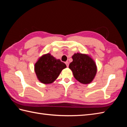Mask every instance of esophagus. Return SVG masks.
<instances>
[{"label":"esophagus","mask_w":127,"mask_h":127,"mask_svg":"<svg viewBox=\"0 0 127 127\" xmlns=\"http://www.w3.org/2000/svg\"><path fill=\"white\" fill-rule=\"evenodd\" d=\"M65 63V64L66 65V66L68 67L69 66V62H66Z\"/></svg>","instance_id":"obj_1"}]
</instances>
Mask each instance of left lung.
<instances>
[{"instance_id": "obj_1", "label": "left lung", "mask_w": 127, "mask_h": 127, "mask_svg": "<svg viewBox=\"0 0 127 127\" xmlns=\"http://www.w3.org/2000/svg\"><path fill=\"white\" fill-rule=\"evenodd\" d=\"M72 62L69 68L78 81L88 84L92 81L96 73V66L92 59L87 55L76 53L72 56Z\"/></svg>"}]
</instances>
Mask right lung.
I'll use <instances>...</instances> for the list:
<instances>
[{
  "label": "right lung",
  "mask_w": 127,
  "mask_h": 127,
  "mask_svg": "<svg viewBox=\"0 0 127 127\" xmlns=\"http://www.w3.org/2000/svg\"><path fill=\"white\" fill-rule=\"evenodd\" d=\"M66 67L65 63L47 53L42 56L35 64V71L40 82L48 84L56 80Z\"/></svg>",
  "instance_id": "1"
}]
</instances>
